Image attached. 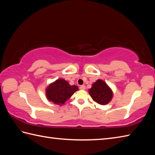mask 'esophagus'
I'll list each match as a JSON object with an SVG mask.
<instances>
[{
  "label": "esophagus",
  "instance_id": "1",
  "mask_svg": "<svg viewBox=\"0 0 155 155\" xmlns=\"http://www.w3.org/2000/svg\"><path fill=\"white\" fill-rule=\"evenodd\" d=\"M79 88L81 90H85V88H85L84 85H81V86L79 87Z\"/></svg>",
  "mask_w": 155,
  "mask_h": 155
}]
</instances>
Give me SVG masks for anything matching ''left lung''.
Listing matches in <instances>:
<instances>
[{
    "mask_svg": "<svg viewBox=\"0 0 155 155\" xmlns=\"http://www.w3.org/2000/svg\"><path fill=\"white\" fill-rule=\"evenodd\" d=\"M88 93L96 103L102 105L108 104L113 96L111 88L101 79L97 80L93 84L91 88L88 90Z\"/></svg>",
    "mask_w": 155,
    "mask_h": 155,
    "instance_id": "1",
    "label": "left lung"
}]
</instances>
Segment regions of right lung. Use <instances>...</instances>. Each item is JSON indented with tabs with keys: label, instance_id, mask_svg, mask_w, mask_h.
I'll return each mask as SVG.
<instances>
[{
	"label": "right lung",
	"instance_id": "right-lung-1",
	"mask_svg": "<svg viewBox=\"0 0 155 155\" xmlns=\"http://www.w3.org/2000/svg\"><path fill=\"white\" fill-rule=\"evenodd\" d=\"M78 90L76 85L71 86L63 78H59L49 84L46 89V96L49 101L62 105Z\"/></svg>",
	"mask_w": 155,
	"mask_h": 155
}]
</instances>
